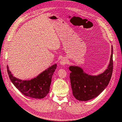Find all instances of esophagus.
<instances>
[{"mask_svg": "<svg viewBox=\"0 0 122 122\" xmlns=\"http://www.w3.org/2000/svg\"><path fill=\"white\" fill-rule=\"evenodd\" d=\"M60 62V65L61 66H65V65H66V63H67V60L65 57H63L62 59H61Z\"/></svg>", "mask_w": 122, "mask_h": 122, "instance_id": "obj_1", "label": "esophagus"}]
</instances>
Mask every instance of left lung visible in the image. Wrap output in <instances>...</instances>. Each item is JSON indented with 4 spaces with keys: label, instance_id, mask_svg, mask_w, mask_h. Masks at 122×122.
I'll return each mask as SVG.
<instances>
[{
    "label": "left lung",
    "instance_id": "left-lung-1",
    "mask_svg": "<svg viewBox=\"0 0 122 122\" xmlns=\"http://www.w3.org/2000/svg\"><path fill=\"white\" fill-rule=\"evenodd\" d=\"M71 84L73 94L77 100L87 101L99 96L109 84L113 71V47L107 69L97 75L87 74L80 67L71 66Z\"/></svg>",
    "mask_w": 122,
    "mask_h": 122
}]
</instances>
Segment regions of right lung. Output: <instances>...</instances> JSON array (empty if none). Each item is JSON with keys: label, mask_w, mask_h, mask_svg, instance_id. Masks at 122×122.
<instances>
[{"label": "right lung", "mask_w": 122, "mask_h": 122, "mask_svg": "<svg viewBox=\"0 0 122 122\" xmlns=\"http://www.w3.org/2000/svg\"><path fill=\"white\" fill-rule=\"evenodd\" d=\"M57 65H52L42 71L36 78L29 80H22L13 76L7 66V71L11 81L24 96L32 98L42 99L49 92L51 78Z\"/></svg>", "instance_id": "1"}]
</instances>
